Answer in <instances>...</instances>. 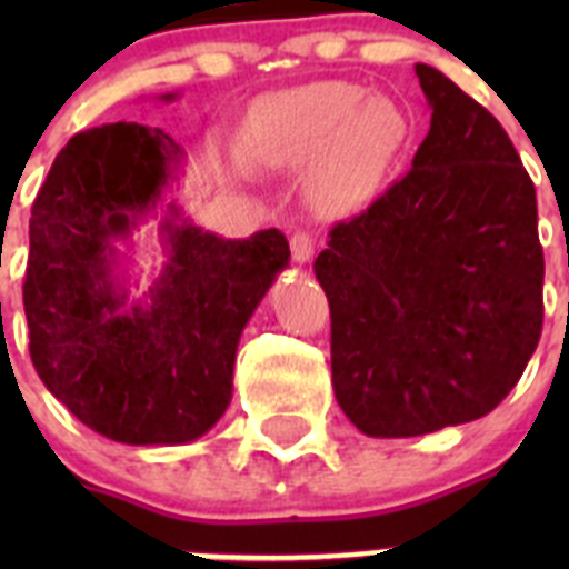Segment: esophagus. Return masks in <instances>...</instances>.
Returning <instances> with one entry per match:
<instances>
[{
	"instance_id": "esophagus-1",
	"label": "esophagus",
	"mask_w": 569,
	"mask_h": 569,
	"mask_svg": "<svg viewBox=\"0 0 569 569\" xmlns=\"http://www.w3.org/2000/svg\"><path fill=\"white\" fill-rule=\"evenodd\" d=\"M290 253H293L296 264H308L313 259V236L305 233V230H296L290 236Z\"/></svg>"
}]
</instances>
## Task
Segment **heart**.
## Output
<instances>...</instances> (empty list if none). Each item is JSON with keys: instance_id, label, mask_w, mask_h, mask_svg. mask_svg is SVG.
Masks as SVG:
<instances>
[{"instance_id": "b5f03b06", "label": "heart", "mask_w": 569, "mask_h": 569, "mask_svg": "<svg viewBox=\"0 0 569 569\" xmlns=\"http://www.w3.org/2000/svg\"><path fill=\"white\" fill-rule=\"evenodd\" d=\"M407 104L356 82L290 90L268 104L244 133V156L273 170L319 162L310 199L325 213L370 202L413 142Z\"/></svg>"}]
</instances>
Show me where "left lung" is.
<instances>
[{
	"label": "left lung",
	"mask_w": 569,
	"mask_h": 569,
	"mask_svg": "<svg viewBox=\"0 0 569 569\" xmlns=\"http://www.w3.org/2000/svg\"><path fill=\"white\" fill-rule=\"evenodd\" d=\"M430 130L410 173L330 230L313 273L330 301L336 401L373 439L481 419L541 339L536 188L496 116L416 64Z\"/></svg>",
	"instance_id": "obj_1"
}]
</instances>
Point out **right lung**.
<instances>
[{
    "instance_id": "right-lung-1",
    "label": "right lung",
    "mask_w": 569,
    "mask_h": 569,
    "mask_svg": "<svg viewBox=\"0 0 569 569\" xmlns=\"http://www.w3.org/2000/svg\"><path fill=\"white\" fill-rule=\"evenodd\" d=\"M184 164L162 128H90L64 144L30 213V359L70 413L122 445H188L222 419L241 330L290 264L276 228L224 239L190 222L176 202ZM150 218L166 261L133 297L132 233Z\"/></svg>"
}]
</instances>
